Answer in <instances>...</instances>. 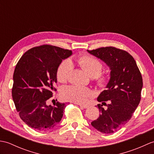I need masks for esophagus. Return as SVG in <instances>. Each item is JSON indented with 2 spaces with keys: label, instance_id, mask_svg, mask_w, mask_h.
Instances as JSON below:
<instances>
[{
  "label": "esophagus",
  "instance_id": "obj_1",
  "mask_svg": "<svg viewBox=\"0 0 154 154\" xmlns=\"http://www.w3.org/2000/svg\"><path fill=\"white\" fill-rule=\"evenodd\" d=\"M77 104H78V105H79L81 107L83 108V109H87L88 107H89V106L88 105H84V104H79V103H76Z\"/></svg>",
  "mask_w": 154,
  "mask_h": 154
}]
</instances>
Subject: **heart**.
Masks as SVG:
<instances>
[{"label": "heart", "instance_id": "obj_1", "mask_svg": "<svg viewBox=\"0 0 154 154\" xmlns=\"http://www.w3.org/2000/svg\"><path fill=\"white\" fill-rule=\"evenodd\" d=\"M76 62L90 77H94L98 87L102 89L106 88L109 83L110 77L108 75L101 73L103 65L100 60L91 55H83L76 58ZM73 68V64L69 60L65 59L62 60L56 70L57 81L61 83L67 81ZM61 94L65 100L84 104L94 96V93L89 88L71 85L63 87L61 89Z\"/></svg>", "mask_w": 154, "mask_h": 154}]
</instances>
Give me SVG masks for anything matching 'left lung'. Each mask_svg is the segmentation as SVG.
<instances>
[{
    "label": "left lung",
    "mask_w": 154,
    "mask_h": 154,
    "mask_svg": "<svg viewBox=\"0 0 154 154\" xmlns=\"http://www.w3.org/2000/svg\"><path fill=\"white\" fill-rule=\"evenodd\" d=\"M87 51L105 62L111 70L107 90L97 98L102 103L97 105L100 116L91 125L103 133H114L128 122L138 106L143 87L142 75L134 59L125 50L108 46ZM103 105L107 109H104Z\"/></svg>",
    "instance_id": "left-lung-1"
}]
</instances>
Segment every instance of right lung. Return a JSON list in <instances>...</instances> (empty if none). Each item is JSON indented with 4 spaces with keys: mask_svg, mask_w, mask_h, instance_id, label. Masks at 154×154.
I'll use <instances>...</instances> for the list:
<instances>
[{
    "mask_svg": "<svg viewBox=\"0 0 154 154\" xmlns=\"http://www.w3.org/2000/svg\"><path fill=\"white\" fill-rule=\"evenodd\" d=\"M71 50L44 44L32 48L20 59L13 75L12 96L21 119L32 128L46 131L63 117L65 103L47 105L57 83L56 70Z\"/></svg>",
    "mask_w": 154,
    "mask_h": 154,
    "instance_id": "right-lung-1",
    "label": "right lung"
}]
</instances>
